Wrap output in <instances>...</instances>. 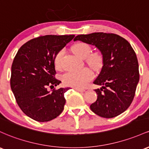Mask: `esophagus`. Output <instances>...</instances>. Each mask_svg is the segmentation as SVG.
<instances>
[{"instance_id": "obj_1", "label": "esophagus", "mask_w": 149, "mask_h": 149, "mask_svg": "<svg viewBox=\"0 0 149 149\" xmlns=\"http://www.w3.org/2000/svg\"><path fill=\"white\" fill-rule=\"evenodd\" d=\"M75 90H76V91H78V92H85V91H86V90H84V89H81V88H74Z\"/></svg>"}]
</instances>
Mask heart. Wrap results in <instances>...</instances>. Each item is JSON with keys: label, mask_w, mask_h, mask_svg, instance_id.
Wrapping results in <instances>:
<instances>
[{"label": "heart", "mask_w": 149, "mask_h": 149, "mask_svg": "<svg viewBox=\"0 0 149 149\" xmlns=\"http://www.w3.org/2000/svg\"><path fill=\"white\" fill-rule=\"evenodd\" d=\"M72 52L80 58H86L87 63L93 69H99L102 65L103 58L99 52L91 54V47L88 44L79 42L72 47ZM64 54V51L61 50L54 57V64L58 69L61 68V60ZM93 78V73L88 68L78 71L68 72L62 76L63 83L66 86L82 88L86 87L90 81Z\"/></svg>", "instance_id": "1"}]
</instances>
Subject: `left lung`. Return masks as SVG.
<instances>
[{
  "label": "left lung",
  "mask_w": 149,
  "mask_h": 149,
  "mask_svg": "<svg viewBox=\"0 0 149 149\" xmlns=\"http://www.w3.org/2000/svg\"><path fill=\"white\" fill-rule=\"evenodd\" d=\"M73 40L95 46L103 58L100 73L93 81L102 87L95 90L97 98L91 104V110L104 118L117 117L127 110L139 81L138 60L129 42L104 32L78 35Z\"/></svg>",
  "instance_id": "8db88e82"
}]
</instances>
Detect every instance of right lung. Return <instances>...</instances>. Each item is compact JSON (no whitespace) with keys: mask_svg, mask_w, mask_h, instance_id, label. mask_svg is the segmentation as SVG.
Here are the masks:
<instances>
[{"mask_svg":"<svg viewBox=\"0 0 149 149\" xmlns=\"http://www.w3.org/2000/svg\"><path fill=\"white\" fill-rule=\"evenodd\" d=\"M74 37H37L24 44L15 55L11 67V90L22 112L32 120L49 122L63 112L64 93L69 88L51 92L47 87L61 83L54 78V57Z\"/></svg>","mask_w":149,"mask_h":149,"instance_id":"1","label":"right lung"}]
</instances>
